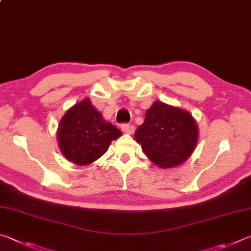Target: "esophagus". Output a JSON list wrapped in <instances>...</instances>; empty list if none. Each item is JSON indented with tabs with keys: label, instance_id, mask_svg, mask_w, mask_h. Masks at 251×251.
I'll list each match as a JSON object with an SVG mask.
<instances>
[{
	"label": "esophagus",
	"instance_id": "esophagus-1",
	"mask_svg": "<svg viewBox=\"0 0 251 251\" xmlns=\"http://www.w3.org/2000/svg\"><path fill=\"white\" fill-rule=\"evenodd\" d=\"M121 128H122L123 132H126V133L132 134L134 132V126L132 125H130V123H123Z\"/></svg>",
	"mask_w": 251,
	"mask_h": 251
}]
</instances>
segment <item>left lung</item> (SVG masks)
Listing matches in <instances>:
<instances>
[{
    "label": "left lung",
    "mask_w": 251,
    "mask_h": 251,
    "mask_svg": "<svg viewBox=\"0 0 251 251\" xmlns=\"http://www.w3.org/2000/svg\"><path fill=\"white\" fill-rule=\"evenodd\" d=\"M197 126L188 112L156 101L135 131V140L153 163L173 168L186 161L197 143Z\"/></svg>",
    "instance_id": "1"
}]
</instances>
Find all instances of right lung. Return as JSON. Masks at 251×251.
<instances>
[{
    "label": "right lung",
    "mask_w": 251,
    "mask_h": 251,
    "mask_svg": "<svg viewBox=\"0 0 251 251\" xmlns=\"http://www.w3.org/2000/svg\"><path fill=\"white\" fill-rule=\"evenodd\" d=\"M122 133L85 99L70 108L58 126V142L63 154L78 165L90 164L108 150Z\"/></svg>",
    "instance_id": "1"
}]
</instances>
